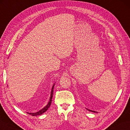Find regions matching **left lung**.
<instances>
[{
    "instance_id": "1",
    "label": "left lung",
    "mask_w": 130,
    "mask_h": 130,
    "mask_svg": "<svg viewBox=\"0 0 130 130\" xmlns=\"http://www.w3.org/2000/svg\"><path fill=\"white\" fill-rule=\"evenodd\" d=\"M87 110H88V111H91V112H96V111H93V110H89V109H88V108H86Z\"/></svg>"
}]
</instances>
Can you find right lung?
Wrapping results in <instances>:
<instances>
[{
  "mask_svg": "<svg viewBox=\"0 0 130 130\" xmlns=\"http://www.w3.org/2000/svg\"><path fill=\"white\" fill-rule=\"evenodd\" d=\"M55 83L53 84L51 92V96H50V98H49V101L48 103V104L45 106L44 108H42V109L39 110V111L36 112H27L28 114L31 115H32V116H37V115H40L42 114L43 113H44L46 111L48 110L49 107H50L51 103H52V97H53V89H54V86H55Z\"/></svg>",
  "mask_w": 130,
  "mask_h": 130,
  "instance_id": "1",
  "label": "right lung"
}]
</instances>
